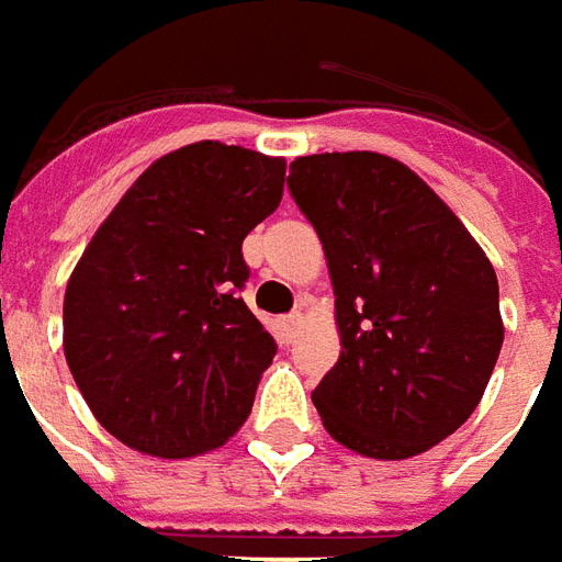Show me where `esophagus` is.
<instances>
[{
	"label": "esophagus",
	"instance_id": "obj_1",
	"mask_svg": "<svg viewBox=\"0 0 562 562\" xmlns=\"http://www.w3.org/2000/svg\"><path fill=\"white\" fill-rule=\"evenodd\" d=\"M302 323H305V314H302V311H293V314H286L284 321H281L286 341H293V338H296L299 329H302Z\"/></svg>",
	"mask_w": 562,
	"mask_h": 562
}]
</instances>
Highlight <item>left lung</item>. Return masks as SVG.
<instances>
[{
    "label": "left lung",
    "instance_id": "1",
    "mask_svg": "<svg viewBox=\"0 0 562 562\" xmlns=\"http://www.w3.org/2000/svg\"><path fill=\"white\" fill-rule=\"evenodd\" d=\"M286 188L323 241L341 356L311 392L323 428L380 461L428 452L485 395L503 347L494 266L407 164L326 151Z\"/></svg>",
    "mask_w": 562,
    "mask_h": 562
}]
</instances>
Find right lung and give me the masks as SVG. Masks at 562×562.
Here are the masks:
<instances>
[{
    "label": "right lung",
    "instance_id": "1",
    "mask_svg": "<svg viewBox=\"0 0 562 562\" xmlns=\"http://www.w3.org/2000/svg\"><path fill=\"white\" fill-rule=\"evenodd\" d=\"M284 158L200 140L143 170L74 266L63 344L116 440L155 458L224 446L276 338L241 302V239L284 194Z\"/></svg>",
    "mask_w": 562,
    "mask_h": 562
}]
</instances>
